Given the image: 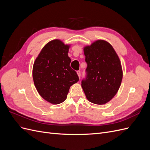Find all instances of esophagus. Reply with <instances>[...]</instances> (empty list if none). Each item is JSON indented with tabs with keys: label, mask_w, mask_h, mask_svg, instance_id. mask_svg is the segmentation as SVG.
Masks as SVG:
<instances>
[{
	"label": "esophagus",
	"mask_w": 150,
	"mask_h": 150,
	"mask_svg": "<svg viewBox=\"0 0 150 150\" xmlns=\"http://www.w3.org/2000/svg\"><path fill=\"white\" fill-rule=\"evenodd\" d=\"M77 74H78V77L80 78V77H81V71H77Z\"/></svg>",
	"instance_id": "obj_1"
}]
</instances>
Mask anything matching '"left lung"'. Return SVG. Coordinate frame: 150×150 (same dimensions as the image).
<instances>
[{
    "label": "left lung",
    "mask_w": 150,
    "mask_h": 150,
    "mask_svg": "<svg viewBox=\"0 0 150 150\" xmlns=\"http://www.w3.org/2000/svg\"><path fill=\"white\" fill-rule=\"evenodd\" d=\"M86 78L81 82L88 100L94 104H104L118 91L122 79L120 58L111 45L98 40L84 47Z\"/></svg>",
    "instance_id": "left-lung-1"
}]
</instances>
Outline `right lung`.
<instances>
[{
    "instance_id": "add662e5",
    "label": "right lung",
    "mask_w": 150,
    "mask_h": 150,
    "mask_svg": "<svg viewBox=\"0 0 150 150\" xmlns=\"http://www.w3.org/2000/svg\"><path fill=\"white\" fill-rule=\"evenodd\" d=\"M70 45L59 39L47 43L35 59L33 77L38 93L45 100L57 104L64 101L71 86L79 81L70 67Z\"/></svg>"
}]
</instances>
